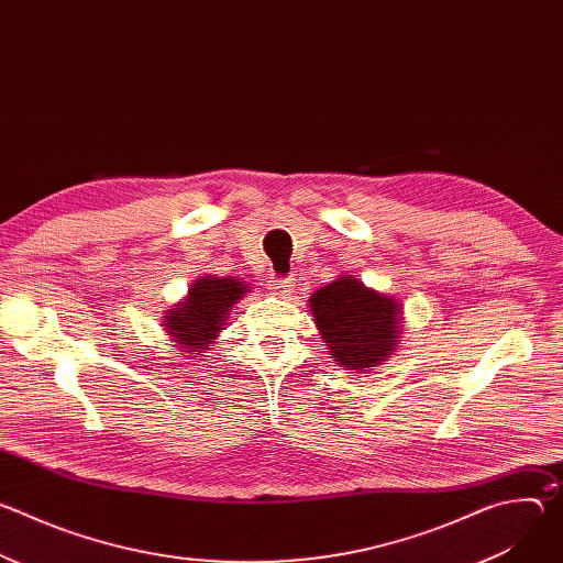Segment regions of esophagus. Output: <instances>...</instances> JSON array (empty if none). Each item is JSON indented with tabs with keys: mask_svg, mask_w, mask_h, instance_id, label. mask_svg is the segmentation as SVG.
<instances>
[{
	"mask_svg": "<svg viewBox=\"0 0 563 563\" xmlns=\"http://www.w3.org/2000/svg\"><path fill=\"white\" fill-rule=\"evenodd\" d=\"M294 287H296L294 278H285V280H272V285H269V289H272L276 296H289V294L294 291Z\"/></svg>",
	"mask_w": 563,
	"mask_h": 563,
	"instance_id": "1",
	"label": "esophagus"
}]
</instances>
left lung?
Wrapping results in <instances>:
<instances>
[{"mask_svg":"<svg viewBox=\"0 0 563 563\" xmlns=\"http://www.w3.org/2000/svg\"><path fill=\"white\" fill-rule=\"evenodd\" d=\"M309 311L330 356L345 369L383 365L404 339V305L354 276H339L313 291Z\"/></svg>","mask_w":563,"mask_h":563,"instance_id":"obj_1","label":"left lung"}]
</instances>
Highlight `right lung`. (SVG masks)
<instances>
[{"mask_svg": "<svg viewBox=\"0 0 563 563\" xmlns=\"http://www.w3.org/2000/svg\"><path fill=\"white\" fill-rule=\"evenodd\" d=\"M250 285L243 278L200 276L191 283L187 296L176 302L163 316V328L172 343L189 358L205 356L224 330L231 307L250 294Z\"/></svg>", "mask_w": 563, "mask_h": 563, "instance_id": "1", "label": "right lung"}]
</instances>
